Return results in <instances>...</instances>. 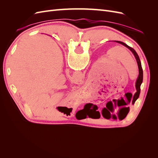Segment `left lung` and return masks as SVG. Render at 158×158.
I'll list each match as a JSON object with an SVG mask.
<instances>
[{
    "instance_id": "1",
    "label": "left lung",
    "mask_w": 158,
    "mask_h": 158,
    "mask_svg": "<svg viewBox=\"0 0 158 158\" xmlns=\"http://www.w3.org/2000/svg\"><path fill=\"white\" fill-rule=\"evenodd\" d=\"M116 42L118 43V44H122L123 45L125 46L126 47H127L128 49H130L132 53L134 54V55H135V58L136 59V61H137V63H138V70H139V75H138V79L136 80V94H135V95H134L133 97V99H132V103L134 104L135 103V102H136V100L138 98V97H139V95H140V85L142 83V80H143V71H142V65H141V62H140V60L139 59V56H138V54L136 53V52L135 51V49L131 48V47L128 46L127 44H125V43L123 42H121V41H116ZM113 103L111 102H109V103H107L106 104V107L104 108L103 110H102V115L104 118H109V111H113ZM123 109V108H122ZM92 110V109H91ZM129 110H130V108L127 107V113H125V115L128 114V113L129 112ZM116 116V115H115ZM118 117H119V115H118Z\"/></svg>"
}]
</instances>
